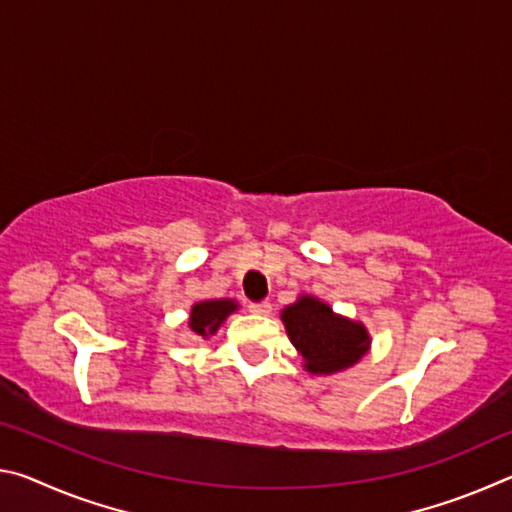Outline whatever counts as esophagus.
<instances>
[{"mask_svg": "<svg viewBox=\"0 0 512 512\" xmlns=\"http://www.w3.org/2000/svg\"><path fill=\"white\" fill-rule=\"evenodd\" d=\"M248 311H250V314H257V316H271L273 305H271V302H250Z\"/></svg>", "mask_w": 512, "mask_h": 512, "instance_id": "34e87169", "label": "esophagus"}]
</instances>
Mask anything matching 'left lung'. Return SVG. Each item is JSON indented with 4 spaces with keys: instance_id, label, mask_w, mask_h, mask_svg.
I'll use <instances>...</instances> for the list:
<instances>
[{
    "instance_id": "left-lung-1",
    "label": "left lung",
    "mask_w": 512,
    "mask_h": 512,
    "mask_svg": "<svg viewBox=\"0 0 512 512\" xmlns=\"http://www.w3.org/2000/svg\"><path fill=\"white\" fill-rule=\"evenodd\" d=\"M282 323L311 375H332L357 363L370 348L368 329L334 314L314 296H300L282 309Z\"/></svg>"
}]
</instances>
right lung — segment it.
Instances as JSON below:
<instances>
[{"label": "right lung", "instance_id": "add662e5", "mask_svg": "<svg viewBox=\"0 0 512 512\" xmlns=\"http://www.w3.org/2000/svg\"><path fill=\"white\" fill-rule=\"evenodd\" d=\"M237 302L235 300H203V302H196L192 307V314H189V327H192V332L203 336L216 334V329L221 327V323L225 318H228L232 311H237Z\"/></svg>", "mask_w": 512, "mask_h": 512}]
</instances>
